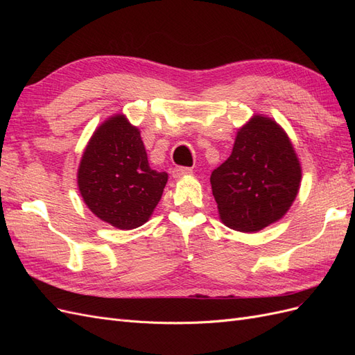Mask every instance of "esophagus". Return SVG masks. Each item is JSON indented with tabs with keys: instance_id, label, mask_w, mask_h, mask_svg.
I'll return each mask as SVG.
<instances>
[{
	"instance_id": "obj_1",
	"label": "esophagus",
	"mask_w": 355,
	"mask_h": 355,
	"mask_svg": "<svg viewBox=\"0 0 355 355\" xmlns=\"http://www.w3.org/2000/svg\"><path fill=\"white\" fill-rule=\"evenodd\" d=\"M171 173H173V178H176V179L184 178V176L192 175V168H189V167H175Z\"/></svg>"
}]
</instances>
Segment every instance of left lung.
I'll return each mask as SVG.
<instances>
[{
    "label": "left lung",
    "instance_id": "1",
    "mask_svg": "<svg viewBox=\"0 0 355 355\" xmlns=\"http://www.w3.org/2000/svg\"><path fill=\"white\" fill-rule=\"evenodd\" d=\"M300 178L286 132L272 118L254 115L237 132L230 158L210 176L220 220L240 232L263 230L287 213Z\"/></svg>",
    "mask_w": 355,
    "mask_h": 355
}]
</instances>
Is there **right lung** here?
Wrapping results in <instances>:
<instances>
[{"mask_svg": "<svg viewBox=\"0 0 355 355\" xmlns=\"http://www.w3.org/2000/svg\"><path fill=\"white\" fill-rule=\"evenodd\" d=\"M167 178L149 167L141 132L123 114L96 128L78 167L84 202L118 230L137 228L151 218Z\"/></svg>", "mask_w": 355, "mask_h": 355, "instance_id": "1", "label": "right lung"}]
</instances>
